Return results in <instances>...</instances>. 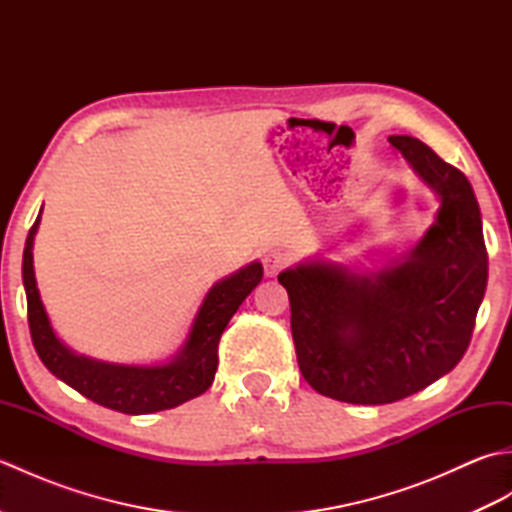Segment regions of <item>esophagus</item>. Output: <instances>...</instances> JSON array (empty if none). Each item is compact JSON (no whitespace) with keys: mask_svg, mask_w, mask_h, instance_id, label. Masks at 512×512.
I'll return each mask as SVG.
<instances>
[{"mask_svg":"<svg viewBox=\"0 0 512 512\" xmlns=\"http://www.w3.org/2000/svg\"><path fill=\"white\" fill-rule=\"evenodd\" d=\"M262 262H264L266 275H268V277H277V275H279V270H284V268L288 266L290 257L284 253V250L275 248V250H266Z\"/></svg>","mask_w":512,"mask_h":512,"instance_id":"obj_1","label":"esophagus"}]
</instances>
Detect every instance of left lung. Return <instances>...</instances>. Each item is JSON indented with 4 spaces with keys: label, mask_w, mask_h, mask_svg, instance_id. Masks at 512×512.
I'll return each instance as SVG.
<instances>
[{
    "label": "left lung",
    "mask_w": 512,
    "mask_h": 512,
    "mask_svg": "<svg viewBox=\"0 0 512 512\" xmlns=\"http://www.w3.org/2000/svg\"><path fill=\"white\" fill-rule=\"evenodd\" d=\"M389 143L440 202L420 242L376 270L308 259L279 273L303 378L352 405H387L449 374L471 343L488 279L471 182L418 138Z\"/></svg>",
    "instance_id": "obj_1"
}]
</instances>
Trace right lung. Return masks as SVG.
Returning a JSON list of instances; mask_svg holds the SVG:
<instances>
[{
  "label": "right lung",
  "mask_w": 512,
  "mask_h": 512,
  "mask_svg": "<svg viewBox=\"0 0 512 512\" xmlns=\"http://www.w3.org/2000/svg\"><path fill=\"white\" fill-rule=\"evenodd\" d=\"M39 222L41 211L26 237L21 277H24L28 301L30 336L41 363L85 398L99 402L107 409L132 413V416L173 409L204 394L215 378L220 336L237 308L242 306V301L262 281V264L250 262L237 273L213 284L195 312L187 339L178 354L171 356L167 363L125 365L99 361V358L76 354L52 330L37 288L35 264H32V246H35Z\"/></svg>",
  "instance_id": "right-lung-1"
}]
</instances>
